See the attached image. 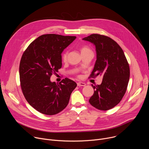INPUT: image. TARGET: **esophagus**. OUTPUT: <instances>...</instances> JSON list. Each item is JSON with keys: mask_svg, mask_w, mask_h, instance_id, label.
<instances>
[{"mask_svg": "<svg viewBox=\"0 0 149 149\" xmlns=\"http://www.w3.org/2000/svg\"><path fill=\"white\" fill-rule=\"evenodd\" d=\"M77 86H83V87H84V86H86V84H85L84 82H77Z\"/></svg>", "mask_w": 149, "mask_h": 149, "instance_id": "esophagus-1", "label": "esophagus"}]
</instances>
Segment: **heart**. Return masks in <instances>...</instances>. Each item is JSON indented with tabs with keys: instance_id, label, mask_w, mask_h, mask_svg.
<instances>
[{
	"instance_id": "1",
	"label": "heart",
	"mask_w": 149,
	"mask_h": 149,
	"mask_svg": "<svg viewBox=\"0 0 149 149\" xmlns=\"http://www.w3.org/2000/svg\"><path fill=\"white\" fill-rule=\"evenodd\" d=\"M90 49L87 47H82L81 48V52L82 53V52H86V51H90ZM67 55H68V52L67 51H65L64 52H63L62 55V59L65 61L67 60Z\"/></svg>"
}]
</instances>
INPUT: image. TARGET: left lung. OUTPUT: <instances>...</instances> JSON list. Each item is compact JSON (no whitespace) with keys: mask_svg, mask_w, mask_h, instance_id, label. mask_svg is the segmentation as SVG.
I'll use <instances>...</instances> for the list:
<instances>
[{"mask_svg":"<svg viewBox=\"0 0 149 149\" xmlns=\"http://www.w3.org/2000/svg\"><path fill=\"white\" fill-rule=\"evenodd\" d=\"M82 39L95 46L97 60L90 77H103L100 85H92L95 90L89 102L100 110H109L120 102L126 92L130 78L129 63L121 48L111 38L92 34Z\"/></svg>","mask_w":149,"mask_h":149,"instance_id":"8db88e82","label":"left lung"}]
</instances>
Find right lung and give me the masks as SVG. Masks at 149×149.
<instances>
[{
	"label": "right lung",
	"mask_w": 149,
	"mask_h": 149,
	"mask_svg": "<svg viewBox=\"0 0 149 149\" xmlns=\"http://www.w3.org/2000/svg\"><path fill=\"white\" fill-rule=\"evenodd\" d=\"M75 38L42 35L32 42L21 58L19 77L22 93L32 107L42 114L52 116L62 111L77 86L68 78L59 84L50 80L52 74L62 67V51Z\"/></svg>",
	"instance_id": "add662e5"
}]
</instances>
